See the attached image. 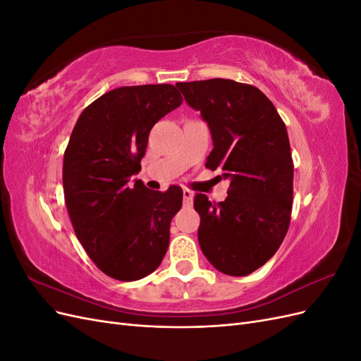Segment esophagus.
<instances>
[{"mask_svg":"<svg viewBox=\"0 0 361 361\" xmlns=\"http://www.w3.org/2000/svg\"><path fill=\"white\" fill-rule=\"evenodd\" d=\"M182 195H183V203L187 206H191L192 200H194V192L190 191V190H183Z\"/></svg>","mask_w":361,"mask_h":361,"instance_id":"obj_1","label":"esophagus"}]
</instances>
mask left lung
<instances>
[{
    "label": "left lung",
    "instance_id": "8db88e82",
    "mask_svg": "<svg viewBox=\"0 0 361 361\" xmlns=\"http://www.w3.org/2000/svg\"><path fill=\"white\" fill-rule=\"evenodd\" d=\"M176 87L209 128L214 149L206 167L221 169L231 180L218 204L195 195L200 248L223 274L248 276L276 255L290 223L293 162L286 126L253 85L215 78Z\"/></svg>",
    "mask_w": 361,
    "mask_h": 361
}]
</instances>
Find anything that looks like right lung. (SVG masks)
<instances>
[{
  "mask_svg": "<svg viewBox=\"0 0 361 361\" xmlns=\"http://www.w3.org/2000/svg\"><path fill=\"white\" fill-rule=\"evenodd\" d=\"M182 104L170 84L120 87L81 113L63 159V188L76 238L106 276L140 280L162 262L182 190L152 191L141 170L150 129Z\"/></svg>",
  "mask_w": 361,
  "mask_h": 361,
  "instance_id": "1",
  "label": "right lung"
}]
</instances>
